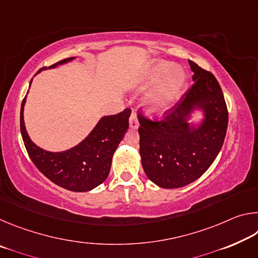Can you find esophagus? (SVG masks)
Instances as JSON below:
<instances>
[{
  "instance_id": "esophagus-1",
  "label": "esophagus",
  "mask_w": 258,
  "mask_h": 258,
  "mask_svg": "<svg viewBox=\"0 0 258 258\" xmlns=\"http://www.w3.org/2000/svg\"><path fill=\"white\" fill-rule=\"evenodd\" d=\"M139 126H140V124H139L138 117L134 112H132V115H131V117H130V127L133 130H138Z\"/></svg>"
}]
</instances>
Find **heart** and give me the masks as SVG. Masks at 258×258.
Instances as JSON below:
<instances>
[{
  "label": "heart",
  "mask_w": 258,
  "mask_h": 258,
  "mask_svg": "<svg viewBox=\"0 0 258 258\" xmlns=\"http://www.w3.org/2000/svg\"><path fill=\"white\" fill-rule=\"evenodd\" d=\"M186 76L181 68L165 61H155L138 83L139 90H146L155 84L145 98V107L151 115H163L181 97Z\"/></svg>",
  "instance_id": "obj_1"
}]
</instances>
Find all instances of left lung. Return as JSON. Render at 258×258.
<instances>
[{
	"label": "left lung",
	"instance_id": "1",
	"mask_svg": "<svg viewBox=\"0 0 258 258\" xmlns=\"http://www.w3.org/2000/svg\"><path fill=\"white\" fill-rule=\"evenodd\" d=\"M189 63L195 84L163 119L138 113L142 167L164 189L182 187L202 176L220 152L228 128V108L215 76L194 61ZM195 108L204 111L198 128L187 121Z\"/></svg>",
	"mask_w": 258,
	"mask_h": 258
}]
</instances>
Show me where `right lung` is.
Here are the masks:
<instances>
[{"mask_svg": "<svg viewBox=\"0 0 258 258\" xmlns=\"http://www.w3.org/2000/svg\"><path fill=\"white\" fill-rule=\"evenodd\" d=\"M73 59L75 58L61 60L51 67ZM25 102L26 97L21 103L20 131L26 150L40 172L56 185L71 191L85 192L101 184L110 172L113 152L128 128L131 109L126 108L117 115L102 117L92 132L72 149L51 152L43 150L29 139L24 123Z\"/></svg>", "mask_w": 258, "mask_h": 258, "instance_id": "1", "label": "right lung"}]
</instances>
